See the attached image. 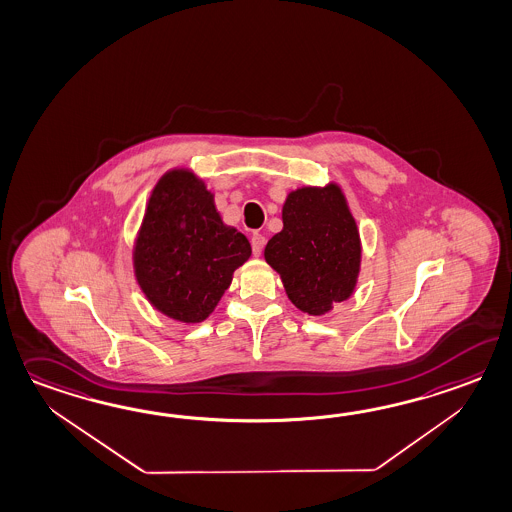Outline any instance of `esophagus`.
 <instances>
[{"mask_svg": "<svg viewBox=\"0 0 512 512\" xmlns=\"http://www.w3.org/2000/svg\"><path fill=\"white\" fill-rule=\"evenodd\" d=\"M264 244H266V239L259 235V233H255L253 237H251V248H253V255L255 257H259L261 255L262 250H264Z\"/></svg>", "mask_w": 512, "mask_h": 512, "instance_id": "esophagus-1", "label": "esophagus"}]
</instances>
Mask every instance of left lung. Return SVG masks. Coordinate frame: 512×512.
Instances as JSON below:
<instances>
[{
    "label": "left lung",
    "instance_id": "left-lung-1",
    "mask_svg": "<svg viewBox=\"0 0 512 512\" xmlns=\"http://www.w3.org/2000/svg\"><path fill=\"white\" fill-rule=\"evenodd\" d=\"M264 259L281 275L288 299L310 316H323L353 296L362 244L340 185L288 194L283 229L268 240Z\"/></svg>",
    "mask_w": 512,
    "mask_h": 512
}]
</instances>
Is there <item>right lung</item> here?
<instances>
[{
    "instance_id": "add662e5",
    "label": "right lung",
    "mask_w": 512,
    "mask_h": 512,
    "mask_svg": "<svg viewBox=\"0 0 512 512\" xmlns=\"http://www.w3.org/2000/svg\"><path fill=\"white\" fill-rule=\"evenodd\" d=\"M250 255L248 239L222 222L194 172L159 178L134 244L137 284L152 307L182 323L204 321Z\"/></svg>"
}]
</instances>
